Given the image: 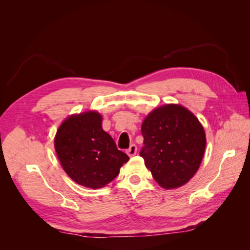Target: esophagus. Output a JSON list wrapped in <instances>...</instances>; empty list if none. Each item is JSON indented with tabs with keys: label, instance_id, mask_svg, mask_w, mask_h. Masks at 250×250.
Masks as SVG:
<instances>
[{
	"label": "esophagus",
	"instance_id": "34e87169",
	"mask_svg": "<svg viewBox=\"0 0 250 250\" xmlns=\"http://www.w3.org/2000/svg\"><path fill=\"white\" fill-rule=\"evenodd\" d=\"M137 151H138V148H137V146H135L134 144H133V145H131L129 148L127 149L126 152H127V154H128V155H129V156L131 157V156H133V155L137 154Z\"/></svg>",
	"mask_w": 250,
	"mask_h": 250
}]
</instances>
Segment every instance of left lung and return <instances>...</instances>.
Returning a JSON list of instances; mask_svg holds the SVG:
<instances>
[{"instance_id": "8db88e82", "label": "left lung", "mask_w": 250, "mask_h": 250, "mask_svg": "<svg viewBox=\"0 0 250 250\" xmlns=\"http://www.w3.org/2000/svg\"><path fill=\"white\" fill-rule=\"evenodd\" d=\"M140 155L156 183L176 188L198 171L207 146L206 131L194 113L180 104L154 108L142 123Z\"/></svg>"}]
</instances>
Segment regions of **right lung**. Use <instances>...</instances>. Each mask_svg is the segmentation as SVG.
I'll return each mask as SVG.
<instances>
[{"label": "right lung", "mask_w": 250, "mask_h": 250, "mask_svg": "<svg viewBox=\"0 0 250 250\" xmlns=\"http://www.w3.org/2000/svg\"><path fill=\"white\" fill-rule=\"evenodd\" d=\"M103 118L96 110L74 113L59 125L54 147L64 172L85 188H104L115 179L129 157L118 150L102 128Z\"/></svg>", "instance_id": "right-lung-1"}]
</instances>
